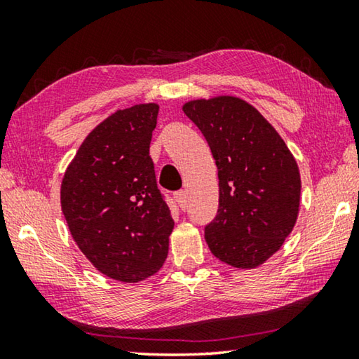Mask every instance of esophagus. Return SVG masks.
I'll return each instance as SVG.
<instances>
[{"instance_id": "esophagus-1", "label": "esophagus", "mask_w": 359, "mask_h": 359, "mask_svg": "<svg viewBox=\"0 0 359 359\" xmlns=\"http://www.w3.org/2000/svg\"><path fill=\"white\" fill-rule=\"evenodd\" d=\"M174 198H175V201H177V204L180 205V209H182V210H185V209H187V205H188L187 193H185L184 190H180V191H177V193L174 194Z\"/></svg>"}]
</instances>
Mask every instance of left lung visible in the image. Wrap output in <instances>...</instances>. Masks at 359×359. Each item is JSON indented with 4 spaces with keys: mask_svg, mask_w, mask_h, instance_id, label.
Returning a JSON list of instances; mask_svg holds the SVG:
<instances>
[{
    "mask_svg": "<svg viewBox=\"0 0 359 359\" xmlns=\"http://www.w3.org/2000/svg\"><path fill=\"white\" fill-rule=\"evenodd\" d=\"M182 111L214 155L220 199L205 226L212 255L255 269L280 250L301 204V174L288 145L257 107L231 95L187 101Z\"/></svg>",
    "mask_w": 359,
    "mask_h": 359,
    "instance_id": "8db88e82",
    "label": "left lung"
}]
</instances>
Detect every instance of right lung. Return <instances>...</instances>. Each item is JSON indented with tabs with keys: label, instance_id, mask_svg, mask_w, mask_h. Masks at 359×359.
I'll use <instances>...</instances> for the list:
<instances>
[{
	"label": "right lung",
	"instance_id": "right-lung-1",
	"mask_svg": "<svg viewBox=\"0 0 359 359\" xmlns=\"http://www.w3.org/2000/svg\"><path fill=\"white\" fill-rule=\"evenodd\" d=\"M160 106L118 109L83 139L60 188L81 252L101 274L142 282L165 264L174 220L149 155Z\"/></svg>",
	"mask_w": 359,
	"mask_h": 359
}]
</instances>
